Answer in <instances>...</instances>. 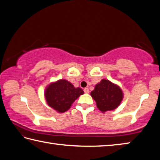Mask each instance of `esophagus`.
<instances>
[{
    "label": "esophagus",
    "instance_id": "obj_1",
    "mask_svg": "<svg viewBox=\"0 0 160 160\" xmlns=\"http://www.w3.org/2000/svg\"><path fill=\"white\" fill-rule=\"evenodd\" d=\"M83 91H84L85 93H89V89L88 88H85L84 90H83Z\"/></svg>",
    "mask_w": 160,
    "mask_h": 160
}]
</instances>
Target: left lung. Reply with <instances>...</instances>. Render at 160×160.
I'll return each instance as SVG.
<instances>
[{"label": "left lung", "instance_id": "1", "mask_svg": "<svg viewBox=\"0 0 160 160\" xmlns=\"http://www.w3.org/2000/svg\"><path fill=\"white\" fill-rule=\"evenodd\" d=\"M91 96L96 101L98 109L102 113L115 110L124 98L120 86L108 79H102L98 83L91 92Z\"/></svg>", "mask_w": 160, "mask_h": 160}]
</instances>
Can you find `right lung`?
<instances>
[{
    "label": "right lung",
    "instance_id": "obj_1",
    "mask_svg": "<svg viewBox=\"0 0 160 160\" xmlns=\"http://www.w3.org/2000/svg\"><path fill=\"white\" fill-rule=\"evenodd\" d=\"M83 93L82 88H76L71 82L62 78L46 86L44 97L49 107L58 113H64Z\"/></svg>",
    "mask_w": 160,
    "mask_h": 160
}]
</instances>
